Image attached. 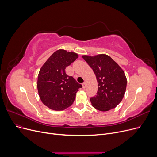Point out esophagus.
Listing matches in <instances>:
<instances>
[{
    "label": "esophagus",
    "mask_w": 157,
    "mask_h": 157,
    "mask_svg": "<svg viewBox=\"0 0 157 157\" xmlns=\"http://www.w3.org/2000/svg\"><path fill=\"white\" fill-rule=\"evenodd\" d=\"M82 87L84 88V89H85L86 87V82L83 83V84H82Z\"/></svg>",
    "instance_id": "34e87169"
}]
</instances>
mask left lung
I'll use <instances>...</instances> for the list:
<instances>
[{
	"label": "left lung",
	"instance_id": "1",
	"mask_svg": "<svg viewBox=\"0 0 157 157\" xmlns=\"http://www.w3.org/2000/svg\"><path fill=\"white\" fill-rule=\"evenodd\" d=\"M82 58L93 70L98 84L96 96L90 99L92 106L101 112L115 108L125 93L127 78L124 70L106 54L83 55Z\"/></svg>",
	"mask_w": 157,
	"mask_h": 157
}]
</instances>
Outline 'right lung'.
I'll list each match as a JSON object with an SVG mask.
<instances>
[{"label": "right lung", "instance_id": "add662e5", "mask_svg": "<svg viewBox=\"0 0 157 157\" xmlns=\"http://www.w3.org/2000/svg\"><path fill=\"white\" fill-rule=\"evenodd\" d=\"M78 57L64 49L55 51L40 69L36 87L42 103L55 111L70 106L82 85L67 75L66 68Z\"/></svg>", "mask_w": 157, "mask_h": 157}]
</instances>
